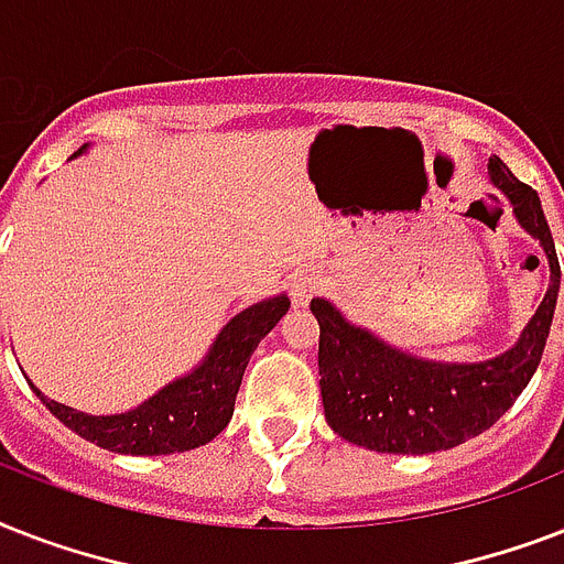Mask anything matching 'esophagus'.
I'll list each match as a JSON object with an SVG mask.
<instances>
[{"label":"esophagus","mask_w":564,"mask_h":564,"mask_svg":"<svg viewBox=\"0 0 564 564\" xmlns=\"http://www.w3.org/2000/svg\"><path fill=\"white\" fill-rule=\"evenodd\" d=\"M322 286H325V283H322V274L318 272H299L292 278V301H295L299 307H304Z\"/></svg>","instance_id":"34e87169"}]
</instances>
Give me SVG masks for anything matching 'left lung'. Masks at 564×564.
Returning a JSON list of instances; mask_svg holds the SVG:
<instances>
[{
	"label": "left lung",
	"instance_id": "left-lung-1",
	"mask_svg": "<svg viewBox=\"0 0 564 564\" xmlns=\"http://www.w3.org/2000/svg\"><path fill=\"white\" fill-rule=\"evenodd\" d=\"M491 184L507 195L521 228L542 242L551 263L547 295L524 334L495 360L433 362L403 354L366 327L345 322L325 299L310 301L318 318V386L334 433L377 454H433L480 436L524 392L542 362L560 295V257L533 187L500 158H489Z\"/></svg>",
	"mask_w": 564,
	"mask_h": 564
}]
</instances>
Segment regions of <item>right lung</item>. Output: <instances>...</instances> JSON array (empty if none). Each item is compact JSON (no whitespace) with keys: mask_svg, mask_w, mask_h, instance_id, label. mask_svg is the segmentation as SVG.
<instances>
[{"mask_svg":"<svg viewBox=\"0 0 564 564\" xmlns=\"http://www.w3.org/2000/svg\"><path fill=\"white\" fill-rule=\"evenodd\" d=\"M84 149H78L73 158H78ZM286 310H290L286 295L265 299L254 307L242 310L221 327V334L216 336L198 369L172 380L149 401L119 415H87L46 398L34 383L31 389L57 421H64L66 427L105 451L134 456L193 451L207 445L228 427L248 360L260 339L281 322V316H286Z\"/></svg>","mask_w":564,"mask_h":564,"instance_id":"obj_1","label":"right lung"}]
</instances>
